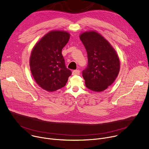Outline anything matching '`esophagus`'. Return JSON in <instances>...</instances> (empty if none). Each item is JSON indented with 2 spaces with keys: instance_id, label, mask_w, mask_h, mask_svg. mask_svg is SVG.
Returning <instances> with one entry per match:
<instances>
[{
  "instance_id": "obj_1",
  "label": "esophagus",
  "mask_w": 149,
  "mask_h": 149,
  "mask_svg": "<svg viewBox=\"0 0 149 149\" xmlns=\"http://www.w3.org/2000/svg\"><path fill=\"white\" fill-rule=\"evenodd\" d=\"M79 73H80V72L79 70H74L72 71V75H79Z\"/></svg>"
}]
</instances>
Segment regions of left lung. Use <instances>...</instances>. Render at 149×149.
I'll return each mask as SVG.
<instances>
[{"mask_svg": "<svg viewBox=\"0 0 149 149\" xmlns=\"http://www.w3.org/2000/svg\"><path fill=\"white\" fill-rule=\"evenodd\" d=\"M79 38L88 55L87 67L82 71L86 86L95 92L103 91L118 75L120 63L118 55L109 42L96 31L84 32Z\"/></svg>", "mask_w": 149, "mask_h": 149, "instance_id": "obj_1", "label": "left lung"}]
</instances>
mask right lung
I'll use <instances>...</instances> for the list:
<instances>
[{
  "label": "right lung",
  "mask_w": 149,
  "mask_h": 149,
  "mask_svg": "<svg viewBox=\"0 0 149 149\" xmlns=\"http://www.w3.org/2000/svg\"><path fill=\"white\" fill-rule=\"evenodd\" d=\"M70 38L66 31L54 30L45 34L33 47L29 65L38 86L48 92L64 87L71 71L67 68L62 49Z\"/></svg>",
  "instance_id": "right-lung-1"
}]
</instances>
